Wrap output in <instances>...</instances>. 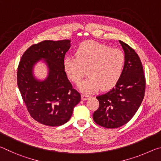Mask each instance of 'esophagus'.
<instances>
[{
	"label": "esophagus",
	"instance_id": "obj_1",
	"mask_svg": "<svg viewBox=\"0 0 161 161\" xmlns=\"http://www.w3.org/2000/svg\"><path fill=\"white\" fill-rule=\"evenodd\" d=\"M89 97H89V95H86V94H81V99H82L83 101H86L87 99H89Z\"/></svg>",
	"mask_w": 161,
	"mask_h": 161
}]
</instances>
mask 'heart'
I'll return each mask as SVG.
<instances>
[{
  "label": "heart",
  "instance_id": "heart-1",
  "mask_svg": "<svg viewBox=\"0 0 161 161\" xmlns=\"http://www.w3.org/2000/svg\"><path fill=\"white\" fill-rule=\"evenodd\" d=\"M75 58L67 56L64 70L69 80L78 83L86 74L89 77L78 84L79 89L91 94L109 89L121 78L125 65V55L119 49L93 40L83 42L75 51Z\"/></svg>",
  "mask_w": 161,
  "mask_h": 161
}]
</instances>
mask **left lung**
I'll return each mask as SVG.
<instances>
[{
	"label": "left lung",
	"mask_w": 161,
	"mask_h": 161,
	"mask_svg": "<svg viewBox=\"0 0 161 161\" xmlns=\"http://www.w3.org/2000/svg\"><path fill=\"white\" fill-rule=\"evenodd\" d=\"M124 51L125 65L116 85L97 99L99 107L93 114L95 123L107 129H116L129 122L142 103L146 79L139 57L135 50L119 40Z\"/></svg>",
	"instance_id": "8db88e82"
}]
</instances>
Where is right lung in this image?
<instances>
[{"mask_svg":"<svg viewBox=\"0 0 161 161\" xmlns=\"http://www.w3.org/2000/svg\"><path fill=\"white\" fill-rule=\"evenodd\" d=\"M69 40H45L32 45L22 57L17 79L22 98L31 116L50 126L69 121L81 95L72 88L64 70V59L71 47ZM42 62L48 69L44 80L35 77L34 67Z\"/></svg>","mask_w":161,"mask_h":161,"instance_id":"obj_1","label":"right lung"}]
</instances>
